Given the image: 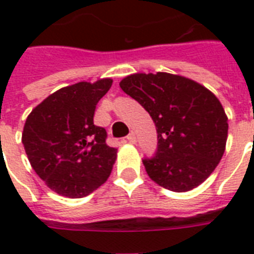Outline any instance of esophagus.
<instances>
[{
    "instance_id": "esophagus-1",
    "label": "esophagus",
    "mask_w": 254,
    "mask_h": 254,
    "mask_svg": "<svg viewBox=\"0 0 254 254\" xmlns=\"http://www.w3.org/2000/svg\"><path fill=\"white\" fill-rule=\"evenodd\" d=\"M127 141H129V142H130V143H135V141H137V138H135V134H134V133H133V131H131L130 134L127 135Z\"/></svg>"
}]
</instances>
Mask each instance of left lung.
<instances>
[{
    "instance_id": "8db88e82",
    "label": "left lung",
    "mask_w": 254,
    "mask_h": 254,
    "mask_svg": "<svg viewBox=\"0 0 254 254\" xmlns=\"http://www.w3.org/2000/svg\"><path fill=\"white\" fill-rule=\"evenodd\" d=\"M157 127L155 157L143 159L147 175L174 192H186L212 174L225 151L228 117L216 96L189 77L133 73L120 81Z\"/></svg>"
}]
</instances>
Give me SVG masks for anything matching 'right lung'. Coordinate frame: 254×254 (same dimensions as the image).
Listing matches in <instances>:
<instances>
[{
    "instance_id": "right-lung-1",
    "label": "right lung",
    "mask_w": 254,
    "mask_h": 254,
    "mask_svg": "<svg viewBox=\"0 0 254 254\" xmlns=\"http://www.w3.org/2000/svg\"><path fill=\"white\" fill-rule=\"evenodd\" d=\"M112 83L107 77L61 88L26 119L22 143L30 165L62 196H87L111 175L117 149L108 146L107 131L93 116Z\"/></svg>"
}]
</instances>
